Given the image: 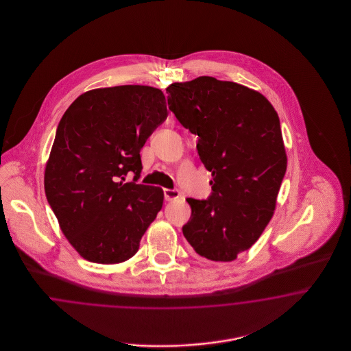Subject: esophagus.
I'll list each match as a JSON object with an SVG mask.
<instances>
[{
	"mask_svg": "<svg viewBox=\"0 0 351 351\" xmlns=\"http://www.w3.org/2000/svg\"><path fill=\"white\" fill-rule=\"evenodd\" d=\"M163 193H165V200L166 201L176 200L180 196V192L178 189H165Z\"/></svg>",
	"mask_w": 351,
	"mask_h": 351,
	"instance_id": "34e87169",
	"label": "esophagus"
}]
</instances>
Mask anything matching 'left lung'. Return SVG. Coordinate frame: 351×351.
<instances>
[{"mask_svg": "<svg viewBox=\"0 0 351 351\" xmlns=\"http://www.w3.org/2000/svg\"><path fill=\"white\" fill-rule=\"evenodd\" d=\"M168 108L199 136L197 152L212 172L206 200L186 199L183 234L195 251L230 262L249 250L274 215L287 169L278 113L256 90L201 76L166 89Z\"/></svg>", "mask_w": 351, "mask_h": 351, "instance_id": "8db88e82", "label": "left lung"}]
</instances>
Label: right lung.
<instances>
[{
    "mask_svg": "<svg viewBox=\"0 0 351 351\" xmlns=\"http://www.w3.org/2000/svg\"><path fill=\"white\" fill-rule=\"evenodd\" d=\"M166 97L146 85L85 92L60 119L45 191L69 243L84 259H130L163 205L159 186L136 184L141 149L167 118ZM132 173L134 182L123 184Z\"/></svg>",
    "mask_w": 351,
    "mask_h": 351,
    "instance_id": "obj_1",
    "label": "right lung"
}]
</instances>
